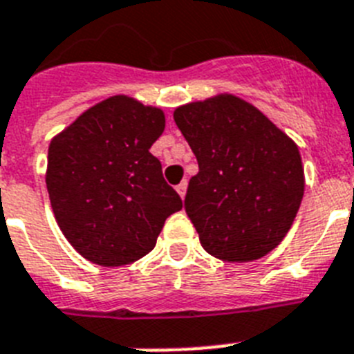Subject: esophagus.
I'll return each mask as SVG.
<instances>
[{
	"label": "esophagus",
	"mask_w": 354,
	"mask_h": 354,
	"mask_svg": "<svg viewBox=\"0 0 354 354\" xmlns=\"http://www.w3.org/2000/svg\"><path fill=\"white\" fill-rule=\"evenodd\" d=\"M176 191H178V194H180V198L183 200L187 194V182H182L180 185H176Z\"/></svg>",
	"instance_id": "obj_1"
}]
</instances>
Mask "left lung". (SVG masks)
<instances>
[{
	"mask_svg": "<svg viewBox=\"0 0 354 354\" xmlns=\"http://www.w3.org/2000/svg\"><path fill=\"white\" fill-rule=\"evenodd\" d=\"M174 122L200 167L189 182L185 212L201 246L227 263L270 254L292 228L304 196L295 142L230 93L180 106Z\"/></svg>",
	"mask_w": 354,
	"mask_h": 354,
	"instance_id": "8db88e82",
	"label": "left lung"
}]
</instances>
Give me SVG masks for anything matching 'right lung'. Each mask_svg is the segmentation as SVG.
<instances>
[{"instance_id":"right-lung-1","label":"right lung","mask_w":354,"mask_h":354,"mask_svg":"<svg viewBox=\"0 0 354 354\" xmlns=\"http://www.w3.org/2000/svg\"><path fill=\"white\" fill-rule=\"evenodd\" d=\"M160 108L115 95L86 109L48 147L46 187L59 228L84 259L124 266L149 254L182 198L149 153Z\"/></svg>"}]
</instances>
